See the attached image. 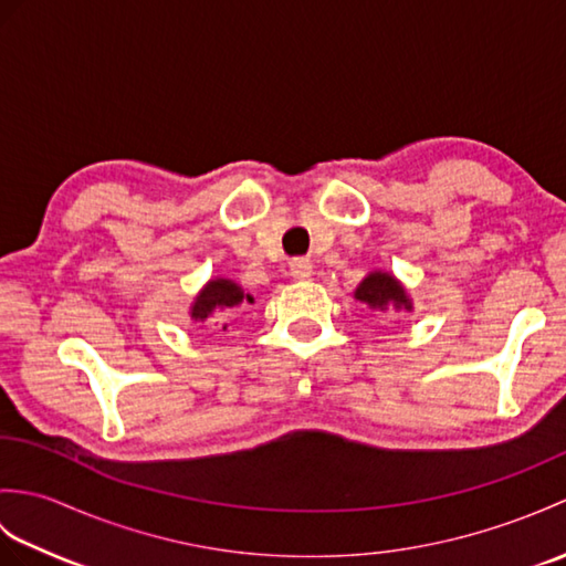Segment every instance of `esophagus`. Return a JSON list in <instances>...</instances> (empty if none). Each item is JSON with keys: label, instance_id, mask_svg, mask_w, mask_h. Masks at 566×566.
<instances>
[{"label": "esophagus", "instance_id": "1", "mask_svg": "<svg viewBox=\"0 0 566 566\" xmlns=\"http://www.w3.org/2000/svg\"><path fill=\"white\" fill-rule=\"evenodd\" d=\"M290 270H292V276H294V280H308V276L314 274V262H311V260H304V258H296V260H292Z\"/></svg>", "mask_w": 566, "mask_h": 566}]
</instances>
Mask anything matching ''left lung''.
Listing matches in <instances>:
<instances>
[{"mask_svg":"<svg viewBox=\"0 0 566 566\" xmlns=\"http://www.w3.org/2000/svg\"><path fill=\"white\" fill-rule=\"evenodd\" d=\"M355 298H359L363 304H367L371 308H379V311H387V308L411 311L413 308L411 298H408V294L403 290V284L389 272H369L355 290Z\"/></svg>","mask_w":566,"mask_h":566,"instance_id":"left-lung-1","label":"left lung"}]
</instances>
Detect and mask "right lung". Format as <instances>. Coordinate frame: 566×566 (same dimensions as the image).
<instances>
[{
    "instance_id": "obj_1",
    "label": "right lung",
    "mask_w": 566,
    "mask_h": 566,
    "mask_svg": "<svg viewBox=\"0 0 566 566\" xmlns=\"http://www.w3.org/2000/svg\"><path fill=\"white\" fill-rule=\"evenodd\" d=\"M252 304L255 298L243 292V286L235 284L233 280H223V276H216V280L207 282V286L197 294L195 304L189 308V316L195 321H209L216 311L226 308H238L243 304ZM226 331V326H223Z\"/></svg>"
}]
</instances>
